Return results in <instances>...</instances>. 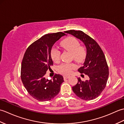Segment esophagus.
<instances>
[{"instance_id":"1","label":"esophagus","mask_w":124,"mask_h":124,"mask_svg":"<svg viewBox=\"0 0 124 124\" xmlns=\"http://www.w3.org/2000/svg\"><path fill=\"white\" fill-rule=\"evenodd\" d=\"M69 76H64V77H63L64 79H67L69 78Z\"/></svg>"}]
</instances>
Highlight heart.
<instances>
[{
	"mask_svg": "<svg viewBox=\"0 0 124 124\" xmlns=\"http://www.w3.org/2000/svg\"><path fill=\"white\" fill-rule=\"evenodd\" d=\"M63 48L71 52L72 59L77 62H81L85 56L86 52L84 47L80 46V43L77 39L70 37L63 40L60 44ZM61 51L57 48L54 47L51 49V56L52 60L58 62L60 60ZM76 68L74 63H63L59 67V71L65 75H69L72 71Z\"/></svg>",
	"mask_w": 124,
	"mask_h": 124,
	"instance_id": "1",
	"label": "heart"
}]
</instances>
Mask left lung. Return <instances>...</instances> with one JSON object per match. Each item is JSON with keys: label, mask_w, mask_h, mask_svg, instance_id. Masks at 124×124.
I'll list each match as a JSON object with an SVG mask.
<instances>
[{"label": "left lung", "mask_w": 124, "mask_h": 124, "mask_svg": "<svg viewBox=\"0 0 124 124\" xmlns=\"http://www.w3.org/2000/svg\"><path fill=\"white\" fill-rule=\"evenodd\" d=\"M65 32L79 39L87 49L85 62L78 70L81 74L87 75L88 78L84 81L78 78V82L72 87V91L78 97L84 100L95 99L106 87L109 77V68L105 55L96 41L83 31L70 30Z\"/></svg>", "instance_id": "obj_1"}]
</instances>
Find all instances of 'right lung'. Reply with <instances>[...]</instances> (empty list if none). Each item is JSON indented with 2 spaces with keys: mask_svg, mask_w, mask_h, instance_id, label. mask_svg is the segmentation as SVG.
<instances>
[{
  "mask_svg": "<svg viewBox=\"0 0 124 124\" xmlns=\"http://www.w3.org/2000/svg\"><path fill=\"white\" fill-rule=\"evenodd\" d=\"M65 35L59 32L42 36L28 47L23 57L21 78L28 93L39 101H49L59 94L63 77L55 74L53 79H46V71L53 62L51 56L52 47Z\"/></svg>",
  "mask_w": 124,
  "mask_h": 124,
  "instance_id": "right-lung-1",
  "label": "right lung"
}]
</instances>
